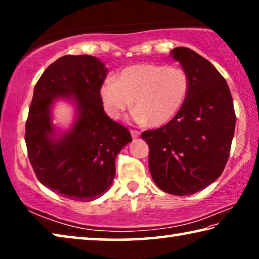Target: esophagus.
I'll use <instances>...</instances> for the list:
<instances>
[{
    "instance_id": "34e87169",
    "label": "esophagus",
    "mask_w": 259,
    "mask_h": 259,
    "mask_svg": "<svg viewBox=\"0 0 259 259\" xmlns=\"http://www.w3.org/2000/svg\"><path fill=\"white\" fill-rule=\"evenodd\" d=\"M130 133H131V136H133V138L135 139V138H138L139 136H140V133L138 130H130Z\"/></svg>"
}]
</instances>
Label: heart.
Returning a JSON list of instances; mask_svg holds the SVG:
<instances>
[{"mask_svg": "<svg viewBox=\"0 0 259 259\" xmlns=\"http://www.w3.org/2000/svg\"><path fill=\"white\" fill-rule=\"evenodd\" d=\"M190 91V77L178 66L139 64L122 69L117 78H107L100 89L105 112L117 119L135 103V120L164 124L181 111ZM135 99L134 100L133 98Z\"/></svg>", "mask_w": 259, "mask_h": 259, "instance_id": "1", "label": "heart"}]
</instances>
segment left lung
Here are the masks:
<instances>
[{"instance_id": "left-lung-1", "label": "left lung", "mask_w": 259, "mask_h": 259, "mask_svg": "<svg viewBox=\"0 0 259 259\" xmlns=\"http://www.w3.org/2000/svg\"><path fill=\"white\" fill-rule=\"evenodd\" d=\"M171 57L190 77V91L171 121L142 134L150 147L148 166L156 186L191 195L221 176L235 129L230 88L216 67L195 51L175 48Z\"/></svg>"}]
</instances>
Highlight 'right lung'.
<instances>
[{"label":"right lung","mask_w":259,"mask_h":259,"mask_svg":"<svg viewBox=\"0 0 259 259\" xmlns=\"http://www.w3.org/2000/svg\"><path fill=\"white\" fill-rule=\"evenodd\" d=\"M107 76L93 56H64L48 67L34 88L25 142L29 162L42 185L81 202L98 199L115 177V159L130 143V131L104 111L100 89ZM76 105L72 128L57 136L51 107L57 99Z\"/></svg>","instance_id":"obj_1"}]
</instances>
